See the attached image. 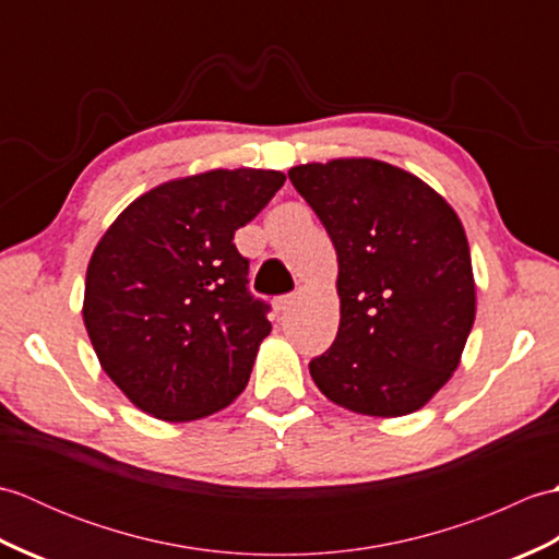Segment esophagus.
<instances>
[{
	"label": "esophagus",
	"instance_id": "1",
	"mask_svg": "<svg viewBox=\"0 0 559 559\" xmlns=\"http://www.w3.org/2000/svg\"><path fill=\"white\" fill-rule=\"evenodd\" d=\"M293 302H295V295H278V298L273 300V310L286 312Z\"/></svg>",
	"mask_w": 559,
	"mask_h": 559
}]
</instances>
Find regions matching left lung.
Returning a JSON list of instances; mask_svg holds the SVG:
<instances>
[{"label":"left lung","instance_id":"obj_1","mask_svg":"<svg viewBox=\"0 0 559 559\" xmlns=\"http://www.w3.org/2000/svg\"><path fill=\"white\" fill-rule=\"evenodd\" d=\"M293 187L338 254L341 324L310 360L338 406L396 418L423 408L456 370L476 319L471 249L447 201L394 165H298Z\"/></svg>","mask_w":559,"mask_h":559}]
</instances>
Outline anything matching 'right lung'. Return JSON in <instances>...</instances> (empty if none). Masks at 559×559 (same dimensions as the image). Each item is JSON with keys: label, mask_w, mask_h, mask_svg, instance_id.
Masks as SVG:
<instances>
[{"label": "right lung", "mask_w": 559, "mask_h": 559, "mask_svg": "<svg viewBox=\"0 0 559 559\" xmlns=\"http://www.w3.org/2000/svg\"><path fill=\"white\" fill-rule=\"evenodd\" d=\"M286 182L276 170H211L129 204L91 257L83 324L103 370L156 418L197 420L247 386L269 336L235 230Z\"/></svg>", "instance_id": "obj_1"}]
</instances>
